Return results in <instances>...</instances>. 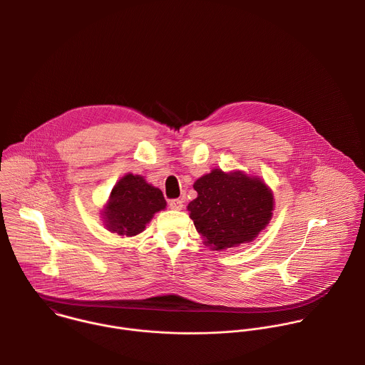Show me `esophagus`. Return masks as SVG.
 <instances>
[{
    "label": "esophagus",
    "mask_w": 365,
    "mask_h": 365,
    "mask_svg": "<svg viewBox=\"0 0 365 365\" xmlns=\"http://www.w3.org/2000/svg\"><path fill=\"white\" fill-rule=\"evenodd\" d=\"M168 207L174 210H180L184 207V201L182 200H170L168 201Z\"/></svg>",
    "instance_id": "34e87169"
}]
</instances>
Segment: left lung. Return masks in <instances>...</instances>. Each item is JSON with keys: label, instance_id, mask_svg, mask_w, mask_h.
Returning a JSON list of instances; mask_svg holds the SVG:
<instances>
[{"label": "left lung", "instance_id": "8db88e82", "mask_svg": "<svg viewBox=\"0 0 365 365\" xmlns=\"http://www.w3.org/2000/svg\"><path fill=\"white\" fill-rule=\"evenodd\" d=\"M194 190L198 197L188 205L190 217L215 250L255 240L271 219L272 194L256 177L216 168L197 180Z\"/></svg>", "mask_w": 365, "mask_h": 365}]
</instances>
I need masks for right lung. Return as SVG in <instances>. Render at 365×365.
I'll return each instance as SVG.
<instances>
[{"label": "right lung", "mask_w": 365, "mask_h": 365, "mask_svg": "<svg viewBox=\"0 0 365 365\" xmlns=\"http://www.w3.org/2000/svg\"><path fill=\"white\" fill-rule=\"evenodd\" d=\"M165 208L163 192L143 177L126 174L113 187L105 209L106 227L120 236H135L145 230L153 215Z\"/></svg>", "instance_id": "1"}]
</instances>
